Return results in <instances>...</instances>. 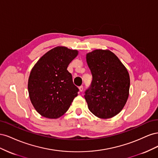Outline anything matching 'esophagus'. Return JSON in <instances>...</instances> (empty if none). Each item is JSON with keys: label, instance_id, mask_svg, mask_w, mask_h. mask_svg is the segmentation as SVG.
<instances>
[{"label": "esophagus", "instance_id": "obj_1", "mask_svg": "<svg viewBox=\"0 0 158 158\" xmlns=\"http://www.w3.org/2000/svg\"><path fill=\"white\" fill-rule=\"evenodd\" d=\"M79 90H80V92H82V91H83V86H82V85H81V86H80L79 88Z\"/></svg>", "mask_w": 158, "mask_h": 158}]
</instances>
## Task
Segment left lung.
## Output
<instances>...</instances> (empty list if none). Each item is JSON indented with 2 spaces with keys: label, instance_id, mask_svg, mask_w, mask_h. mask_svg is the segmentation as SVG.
Listing matches in <instances>:
<instances>
[{
  "label": "left lung",
  "instance_id": "left-lung-1",
  "mask_svg": "<svg viewBox=\"0 0 158 158\" xmlns=\"http://www.w3.org/2000/svg\"><path fill=\"white\" fill-rule=\"evenodd\" d=\"M92 75L84 98L89 111L100 118L117 115L125 107L129 95L130 76L121 61L108 49H95L86 54Z\"/></svg>",
  "mask_w": 158,
  "mask_h": 158
}]
</instances>
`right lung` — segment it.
<instances>
[{"mask_svg":"<svg viewBox=\"0 0 158 158\" xmlns=\"http://www.w3.org/2000/svg\"><path fill=\"white\" fill-rule=\"evenodd\" d=\"M78 51L58 46L47 52L33 66L28 79L30 101L37 112L48 118H59L68 111L78 95L67 70Z\"/></svg>","mask_w":158,"mask_h":158,"instance_id":"obj_1","label":"right lung"}]
</instances>
